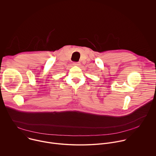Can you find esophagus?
<instances>
[{"instance_id":"obj_1","label":"esophagus","mask_w":156,"mask_h":156,"mask_svg":"<svg viewBox=\"0 0 156 156\" xmlns=\"http://www.w3.org/2000/svg\"><path fill=\"white\" fill-rule=\"evenodd\" d=\"M73 65L74 66H78L80 65V63L78 62H73Z\"/></svg>"}]
</instances>
